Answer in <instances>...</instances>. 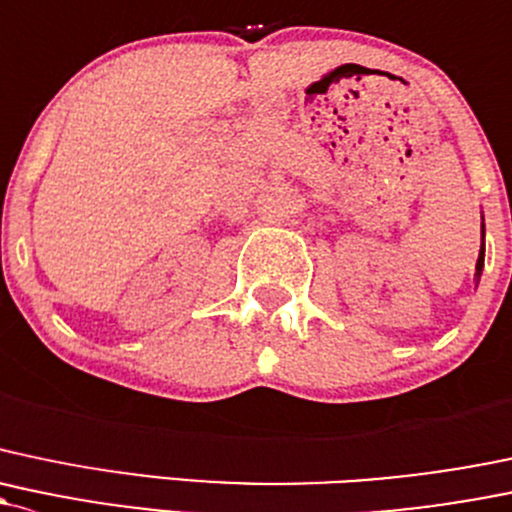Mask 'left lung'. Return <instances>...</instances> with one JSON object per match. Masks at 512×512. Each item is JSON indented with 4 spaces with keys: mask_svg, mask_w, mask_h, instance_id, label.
<instances>
[{
    "mask_svg": "<svg viewBox=\"0 0 512 512\" xmlns=\"http://www.w3.org/2000/svg\"><path fill=\"white\" fill-rule=\"evenodd\" d=\"M481 233H483V238H486V225H481ZM483 257H486V242H483L481 245V250H478V262H476V284H478V279H481V272H483Z\"/></svg>",
    "mask_w": 512,
    "mask_h": 512,
    "instance_id": "obj_1",
    "label": "left lung"
}]
</instances>
